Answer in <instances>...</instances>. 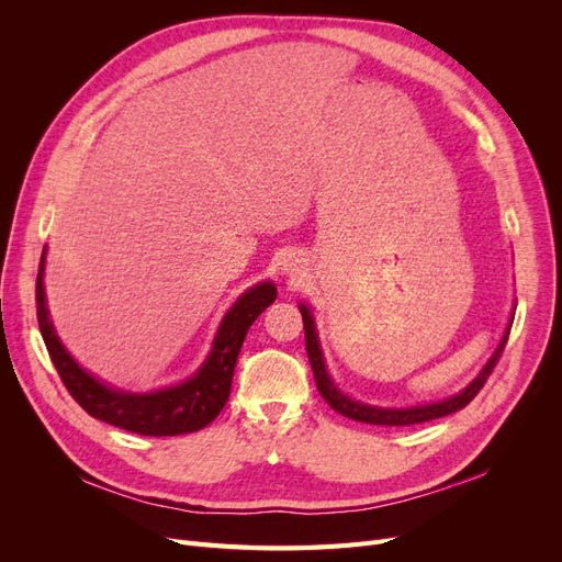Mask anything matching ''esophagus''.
Listing matches in <instances>:
<instances>
[{
  "label": "esophagus",
  "instance_id": "34e87169",
  "mask_svg": "<svg viewBox=\"0 0 562 562\" xmlns=\"http://www.w3.org/2000/svg\"><path fill=\"white\" fill-rule=\"evenodd\" d=\"M300 258H297V255L295 252H288L285 255V258H283V262H281V267H283V271H288V274H297V271H300Z\"/></svg>",
  "mask_w": 562,
  "mask_h": 562
}]
</instances>
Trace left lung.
Returning <instances> with one entry per match:
<instances>
[{
	"label": "left lung",
	"mask_w": 562,
	"mask_h": 562,
	"mask_svg": "<svg viewBox=\"0 0 562 562\" xmlns=\"http://www.w3.org/2000/svg\"><path fill=\"white\" fill-rule=\"evenodd\" d=\"M302 312V321H304V342H307V356H310V363L314 370V380L318 386V394L326 398V403L333 407L335 413L345 415L349 419L356 422H366V424H380V427H413V424H422V422H431L438 417H446L452 415L457 411H462L467 407L475 396H479V391L483 389V384L487 382L490 372L495 370V366L499 363L504 347H506V339H508V328L502 345L497 347V351L492 353V359L487 361V366L481 370V375L475 378L464 391H459L457 396L448 398V401H440V403H431V405H419V407H405V411H384V407H372V405H363V403H356L351 398H347L342 391H339L333 380L328 378V370L326 363H323V353L318 347V339H316V330H314V321L310 316L307 307H300Z\"/></svg>",
	"instance_id": "left-lung-1"
}]
</instances>
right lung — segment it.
<instances>
[{"label": "right lung", "instance_id": "right-lung-1", "mask_svg": "<svg viewBox=\"0 0 562 562\" xmlns=\"http://www.w3.org/2000/svg\"><path fill=\"white\" fill-rule=\"evenodd\" d=\"M42 271L44 255L35 291L37 321L50 361H54L65 389L91 417L140 436H180L209 427L229 398L234 366L248 328L277 300V288L271 283L250 288L223 318L211 356L192 380L157 391V394H124V391H114L95 382L63 349L48 321Z\"/></svg>", "mask_w": 562, "mask_h": 562}]
</instances>
